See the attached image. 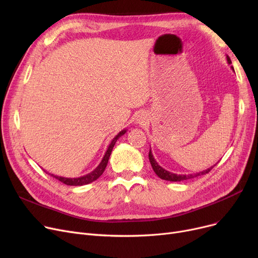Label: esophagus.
Wrapping results in <instances>:
<instances>
[{
    "label": "esophagus",
    "instance_id": "obj_1",
    "mask_svg": "<svg viewBox=\"0 0 258 258\" xmlns=\"http://www.w3.org/2000/svg\"><path fill=\"white\" fill-rule=\"evenodd\" d=\"M144 120H145V117H144V115H143V114H139V115L137 116V121H138V123H143Z\"/></svg>",
    "mask_w": 258,
    "mask_h": 258
}]
</instances>
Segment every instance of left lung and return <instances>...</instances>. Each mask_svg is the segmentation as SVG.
Here are the masks:
<instances>
[{
    "label": "left lung",
    "instance_id": "8db88e82",
    "mask_svg": "<svg viewBox=\"0 0 258 258\" xmlns=\"http://www.w3.org/2000/svg\"><path fill=\"white\" fill-rule=\"evenodd\" d=\"M227 61L228 63L230 64L231 63V59H230V57L227 55ZM232 70L234 71L233 67ZM148 158H150V162L152 164V167L154 169V171L156 172V174L158 175V177L162 180H165V181H170V182H181V181H185V180H189V179H194L196 177H199V175H203V174H206L208 173L216 164H214L213 166L203 170V171H200V172H197V173H190V174H177V173H173V172H170L166 169H164L163 167H161L158 163L157 161L155 160L154 156H153V153H152V150H150V154H148Z\"/></svg>",
    "mask_w": 258,
    "mask_h": 258
}]
</instances>
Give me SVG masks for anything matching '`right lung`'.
<instances>
[{
  "instance_id": "obj_1",
  "label": "right lung",
  "mask_w": 258,
  "mask_h": 258,
  "mask_svg": "<svg viewBox=\"0 0 258 258\" xmlns=\"http://www.w3.org/2000/svg\"><path fill=\"white\" fill-rule=\"evenodd\" d=\"M126 131L127 130H122L121 132H119L116 135V136L113 138V140L111 141L110 145L107 146V150H106V152H105L101 162L99 163V165L96 168H95L93 171H91L90 173L85 174V175H83V177H78V178H64V177H59V175H54L52 173H49V174H51L53 178L57 179L61 183L66 184V185H70V186H83V185H87V184H90V183L94 182L95 180H97L100 177V175L103 173V171H104V169H105V167L107 165L108 159H110L111 153L113 151V147H114L116 141L122 136V135H124L126 133ZM44 171H46V170L44 169Z\"/></svg>"
}]
</instances>
